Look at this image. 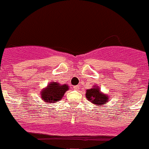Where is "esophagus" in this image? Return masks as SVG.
Wrapping results in <instances>:
<instances>
[{
  "label": "esophagus",
  "mask_w": 149,
  "mask_h": 149,
  "mask_svg": "<svg viewBox=\"0 0 149 149\" xmlns=\"http://www.w3.org/2000/svg\"><path fill=\"white\" fill-rule=\"evenodd\" d=\"M80 89V86H74V89H76V90H77V89Z\"/></svg>",
  "instance_id": "esophagus-1"
}]
</instances>
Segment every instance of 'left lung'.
Returning <instances> with one entry per match:
<instances>
[{"mask_svg":"<svg viewBox=\"0 0 149 149\" xmlns=\"http://www.w3.org/2000/svg\"><path fill=\"white\" fill-rule=\"evenodd\" d=\"M86 97L87 100L91 101L95 105L102 106L108 101V95L101 93L99 88L97 86H94L93 88L86 90Z\"/></svg>","mask_w":149,"mask_h":149,"instance_id":"obj_1","label":"left lung"}]
</instances>
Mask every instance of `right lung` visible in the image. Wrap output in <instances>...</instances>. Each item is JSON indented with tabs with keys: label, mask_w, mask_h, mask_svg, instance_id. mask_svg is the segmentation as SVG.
I'll use <instances>...</instances> for the list:
<instances>
[{
	"label": "right lung",
	"mask_w": 149,
	"mask_h": 149,
	"mask_svg": "<svg viewBox=\"0 0 149 149\" xmlns=\"http://www.w3.org/2000/svg\"><path fill=\"white\" fill-rule=\"evenodd\" d=\"M68 89L67 84L61 85L59 83L51 82L47 87L43 89L41 92V98L47 104L51 103H56L60 101L65 93Z\"/></svg>",
	"instance_id": "obj_1"
}]
</instances>
